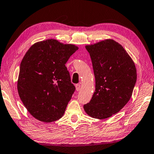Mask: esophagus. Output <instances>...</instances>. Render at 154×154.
I'll return each instance as SVG.
<instances>
[{
	"label": "esophagus",
	"instance_id": "34e87169",
	"mask_svg": "<svg viewBox=\"0 0 154 154\" xmlns=\"http://www.w3.org/2000/svg\"><path fill=\"white\" fill-rule=\"evenodd\" d=\"M75 88H76V90L77 91H79L80 90V88H81L80 84H76V85H75Z\"/></svg>",
	"mask_w": 154,
	"mask_h": 154
}]
</instances>
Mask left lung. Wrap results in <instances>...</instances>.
Segmentation results:
<instances>
[{
  "instance_id": "obj_1",
  "label": "left lung",
  "mask_w": 154,
  "mask_h": 154,
  "mask_svg": "<svg viewBox=\"0 0 154 154\" xmlns=\"http://www.w3.org/2000/svg\"><path fill=\"white\" fill-rule=\"evenodd\" d=\"M85 48L92 60L96 89L83 109L92 118H107L120 111L131 98L137 82L136 67L123 47L114 40Z\"/></svg>"
}]
</instances>
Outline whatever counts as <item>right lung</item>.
<instances>
[{"label": "right lung", "instance_id": "obj_1", "mask_svg": "<svg viewBox=\"0 0 154 154\" xmlns=\"http://www.w3.org/2000/svg\"><path fill=\"white\" fill-rule=\"evenodd\" d=\"M78 49L55 39L38 42L20 64L18 94L28 112L38 120L61 118L75 91L65 64Z\"/></svg>", "mask_w": 154, "mask_h": 154}]
</instances>
